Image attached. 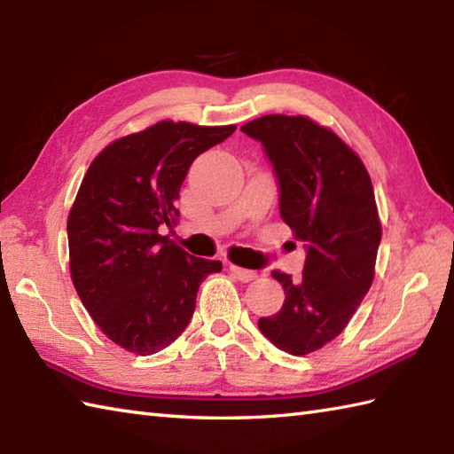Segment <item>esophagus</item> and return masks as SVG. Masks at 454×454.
<instances>
[{"label": "esophagus", "mask_w": 454, "mask_h": 454, "mask_svg": "<svg viewBox=\"0 0 454 454\" xmlns=\"http://www.w3.org/2000/svg\"><path fill=\"white\" fill-rule=\"evenodd\" d=\"M230 273H232L238 278V281H242V283L255 281V278H257V271H252V269L236 267V265H230Z\"/></svg>", "instance_id": "obj_1"}]
</instances>
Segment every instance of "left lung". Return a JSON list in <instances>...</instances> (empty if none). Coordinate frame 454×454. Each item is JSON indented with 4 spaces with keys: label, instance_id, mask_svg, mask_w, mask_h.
I'll return each mask as SVG.
<instances>
[{
    "label": "left lung",
    "instance_id": "8db88e82",
    "mask_svg": "<svg viewBox=\"0 0 454 454\" xmlns=\"http://www.w3.org/2000/svg\"><path fill=\"white\" fill-rule=\"evenodd\" d=\"M242 132L262 142L278 212L306 249L301 277L273 271L285 302L257 325L281 351L308 355L345 330L371 288L380 246L372 183L337 134L306 117L267 114Z\"/></svg>",
    "mask_w": 454,
    "mask_h": 454
}]
</instances>
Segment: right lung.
Instances as JSON below:
<instances>
[{
	"instance_id": "1",
	"label": "right lung",
	"mask_w": 454,
	"mask_h": 454,
	"mask_svg": "<svg viewBox=\"0 0 454 454\" xmlns=\"http://www.w3.org/2000/svg\"><path fill=\"white\" fill-rule=\"evenodd\" d=\"M236 127L161 121L109 144L85 173L67 216L70 271L85 310L122 349L152 355L185 332L199 285L220 262L161 236L191 163Z\"/></svg>"
}]
</instances>
